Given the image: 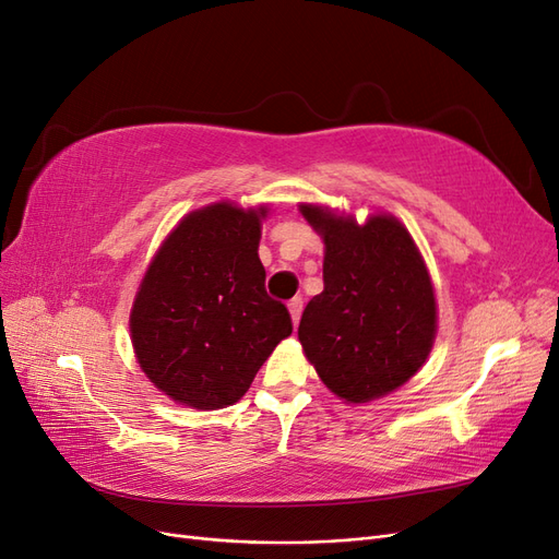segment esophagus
<instances>
[{
    "instance_id": "obj_1",
    "label": "esophagus",
    "mask_w": 559,
    "mask_h": 559,
    "mask_svg": "<svg viewBox=\"0 0 559 559\" xmlns=\"http://www.w3.org/2000/svg\"><path fill=\"white\" fill-rule=\"evenodd\" d=\"M289 312H292L294 324H298L300 312H302V298H300V296H296V298H292V300H289Z\"/></svg>"
}]
</instances>
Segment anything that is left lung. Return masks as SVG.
<instances>
[{"instance_id": "obj_1", "label": "left lung", "mask_w": 559, "mask_h": 559, "mask_svg": "<svg viewBox=\"0 0 559 559\" xmlns=\"http://www.w3.org/2000/svg\"><path fill=\"white\" fill-rule=\"evenodd\" d=\"M300 214L324 240V292L302 310L298 341L335 396L366 403L394 392L427 361L436 298L411 233L392 214Z\"/></svg>"}]
</instances>
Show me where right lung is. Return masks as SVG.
<instances>
[{
  "mask_svg": "<svg viewBox=\"0 0 559 559\" xmlns=\"http://www.w3.org/2000/svg\"><path fill=\"white\" fill-rule=\"evenodd\" d=\"M265 214L233 202L186 214L146 270L130 312L132 347L146 378L177 403H238L294 331L284 302L265 292Z\"/></svg>",
  "mask_w": 559,
  "mask_h": 559,
  "instance_id": "obj_1",
  "label": "right lung"
}]
</instances>
